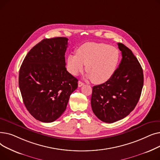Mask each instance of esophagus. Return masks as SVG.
Segmentation results:
<instances>
[{
    "label": "esophagus",
    "mask_w": 160,
    "mask_h": 160,
    "mask_svg": "<svg viewBox=\"0 0 160 160\" xmlns=\"http://www.w3.org/2000/svg\"><path fill=\"white\" fill-rule=\"evenodd\" d=\"M78 87L80 88V87H82V86H83V84H84V83H83L82 82H81V81H78Z\"/></svg>",
    "instance_id": "1"
}]
</instances>
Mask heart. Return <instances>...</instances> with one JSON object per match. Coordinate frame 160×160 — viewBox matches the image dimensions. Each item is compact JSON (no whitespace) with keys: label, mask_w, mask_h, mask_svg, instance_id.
<instances>
[{"label":"heart","mask_w":160,"mask_h":160,"mask_svg":"<svg viewBox=\"0 0 160 160\" xmlns=\"http://www.w3.org/2000/svg\"><path fill=\"white\" fill-rule=\"evenodd\" d=\"M120 60L119 50L103 43L88 42L77 50V54L67 56V69L72 75L82 72L84 66L88 77L97 84L110 80Z\"/></svg>","instance_id":"b5f03b06"}]
</instances>
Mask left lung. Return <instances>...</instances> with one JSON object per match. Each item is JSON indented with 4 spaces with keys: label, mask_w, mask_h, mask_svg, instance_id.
<instances>
[{
    "label": "left lung",
    "mask_w": 160,
    "mask_h": 160,
    "mask_svg": "<svg viewBox=\"0 0 160 160\" xmlns=\"http://www.w3.org/2000/svg\"><path fill=\"white\" fill-rule=\"evenodd\" d=\"M122 60L112 77L93 87L92 110L103 122L112 123L128 115L136 106L143 86V72L132 50L117 43Z\"/></svg>",
    "instance_id": "left-lung-1"
}]
</instances>
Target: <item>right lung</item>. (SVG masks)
<instances>
[{
	"instance_id": "add662e5",
	"label": "right lung",
	"mask_w": 160,
	"mask_h": 160,
	"mask_svg": "<svg viewBox=\"0 0 160 160\" xmlns=\"http://www.w3.org/2000/svg\"><path fill=\"white\" fill-rule=\"evenodd\" d=\"M68 39H44L33 47L21 66L19 86L29 113L39 121L52 122L65 112L78 80L67 71Z\"/></svg>"
}]
</instances>
